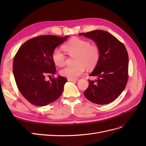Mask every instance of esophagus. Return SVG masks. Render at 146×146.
Instances as JSON below:
<instances>
[{
  "label": "esophagus",
  "mask_w": 146,
  "mask_h": 146,
  "mask_svg": "<svg viewBox=\"0 0 146 146\" xmlns=\"http://www.w3.org/2000/svg\"><path fill=\"white\" fill-rule=\"evenodd\" d=\"M68 80L69 82H75V81H77V80H76V79H71V78H68Z\"/></svg>",
  "instance_id": "34e87169"
}]
</instances>
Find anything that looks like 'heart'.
<instances>
[{"label": "heart", "instance_id": "heart-1", "mask_svg": "<svg viewBox=\"0 0 146 146\" xmlns=\"http://www.w3.org/2000/svg\"><path fill=\"white\" fill-rule=\"evenodd\" d=\"M63 48L70 56H76V66H67L60 71L61 76L66 78L76 79L84 72L86 68L93 69L99 62L100 55L99 47L85 39L72 38L64 44ZM52 60L56 66H63L65 63L66 56L60 49L56 48L52 53Z\"/></svg>", "mask_w": 146, "mask_h": 146}]
</instances>
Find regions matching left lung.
I'll use <instances>...</instances> for the list:
<instances>
[{
	"mask_svg": "<svg viewBox=\"0 0 146 146\" xmlns=\"http://www.w3.org/2000/svg\"><path fill=\"white\" fill-rule=\"evenodd\" d=\"M78 35L92 39L100 51L99 62L90 74L98 78L95 81L88 80L90 85L84 95L92 103L108 104L122 93L127 85L129 55L126 48L113 35L104 30H96Z\"/></svg>",
	"mask_w": 146,
	"mask_h": 146,
	"instance_id": "1",
	"label": "left lung"
}]
</instances>
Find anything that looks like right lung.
I'll list each match as a JSON object with an SVG mask.
<instances>
[{
	"label": "right lung",
	"instance_id": "1",
	"mask_svg": "<svg viewBox=\"0 0 146 146\" xmlns=\"http://www.w3.org/2000/svg\"><path fill=\"white\" fill-rule=\"evenodd\" d=\"M68 36L48 35L35 37L24 43L17 52L13 75L21 93L31 104L46 106L62 94L67 79L58 76L47 81L46 77L55 74L52 53Z\"/></svg>",
	"mask_w": 146,
	"mask_h": 146
}]
</instances>
